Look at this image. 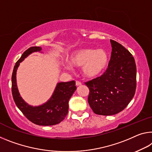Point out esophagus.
<instances>
[{
    "mask_svg": "<svg viewBox=\"0 0 152 152\" xmlns=\"http://www.w3.org/2000/svg\"><path fill=\"white\" fill-rule=\"evenodd\" d=\"M76 85L77 86H81V85H82V83H80V82H79V81H76Z\"/></svg>",
    "mask_w": 152,
    "mask_h": 152,
    "instance_id": "34e87169",
    "label": "esophagus"
}]
</instances>
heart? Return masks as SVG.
Returning <instances> with one entry per match:
<instances>
[{
  "mask_svg": "<svg viewBox=\"0 0 152 152\" xmlns=\"http://www.w3.org/2000/svg\"><path fill=\"white\" fill-rule=\"evenodd\" d=\"M109 59V54L105 49L83 48L72 52L68 61L72 66L82 67V74L86 78H95L106 69Z\"/></svg>",
  "mask_w": 152,
  "mask_h": 152,
  "instance_id": "heart-1",
  "label": "heart"
}]
</instances>
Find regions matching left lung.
Instances as JSON below:
<instances>
[{
  "mask_svg": "<svg viewBox=\"0 0 152 152\" xmlns=\"http://www.w3.org/2000/svg\"><path fill=\"white\" fill-rule=\"evenodd\" d=\"M112 50L103 75L85 83L89 88L88 104L94 113L111 115L123 110L136 90L137 68L134 57L120 43L110 40Z\"/></svg>",
  "mask_w": 152,
  "mask_h": 152,
  "instance_id": "obj_1",
  "label": "left lung"
}]
</instances>
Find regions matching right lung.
Listing matches in <instances>:
<instances>
[{"label":"right lung","instance_id":"right-lung-1","mask_svg":"<svg viewBox=\"0 0 152 152\" xmlns=\"http://www.w3.org/2000/svg\"><path fill=\"white\" fill-rule=\"evenodd\" d=\"M41 50L40 47L29 48L16 62L11 78L12 95L17 106L30 121L40 126H51L60 123L66 116L69 109V100L76 91V86L74 80L57 83L49 99L38 106L29 105L23 99L17 86V70L20 64L29 55L34 52H40Z\"/></svg>","mask_w":152,"mask_h":152}]
</instances>
